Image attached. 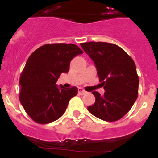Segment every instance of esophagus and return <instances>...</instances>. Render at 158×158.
I'll list each match as a JSON object with an SVG mask.
<instances>
[{
	"instance_id": "34e87169",
	"label": "esophagus",
	"mask_w": 158,
	"mask_h": 158,
	"mask_svg": "<svg viewBox=\"0 0 158 158\" xmlns=\"http://www.w3.org/2000/svg\"><path fill=\"white\" fill-rule=\"evenodd\" d=\"M78 93H79V94H81V95L85 94L86 91H85V90H84L82 88H79V89H78Z\"/></svg>"
}]
</instances>
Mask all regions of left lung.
I'll use <instances>...</instances> for the list:
<instances>
[{
	"label": "left lung",
	"mask_w": 158,
	"mask_h": 158,
	"mask_svg": "<svg viewBox=\"0 0 158 158\" xmlns=\"http://www.w3.org/2000/svg\"><path fill=\"white\" fill-rule=\"evenodd\" d=\"M81 46L94 62L105 90L104 95L93 92L96 101L88 110L102 120L120 119L138 97L139 78L135 62L121 47L113 43L89 42L81 43Z\"/></svg>",
	"instance_id": "left-lung-1"
}]
</instances>
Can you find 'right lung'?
Returning a JSON list of instances; mask_svg holds the SVG:
<instances>
[{"instance_id":"right-lung-1","label":"right lung","mask_w":158,"mask_h":158,"mask_svg":"<svg viewBox=\"0 0 158 158\" xmlns=\"http://www.w3.org/2000/svg\"><path fill=\"white\" fill-rule=\"evenodd\" d=\"M83 51L69 43L46 44L32 53L19 79V100L27 115L40 124L57 120L65 113L69 101L78 93L56 82L69 71L71 60Z\"/></svg>"}]
</instances>
